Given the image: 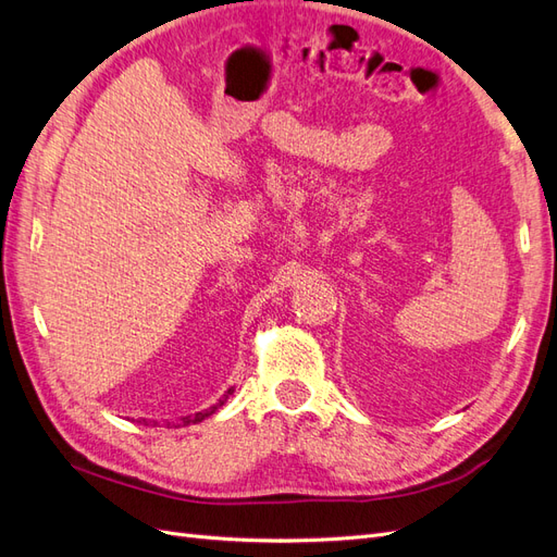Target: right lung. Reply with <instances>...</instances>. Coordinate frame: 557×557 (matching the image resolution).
<instances>
[{"instance_id":"right-lung-1","label":"right lung","mask_w":557,"mask_h":557,"mask_svg":"<svg viewBox=\"0 0 557 557\" xmlns=\"http://www.w3.org/2000/svg\"><path fill=\"white\" fill-rule=\"evenodd\" d=\"M232 392H234V387H232V389H228V392H226V395H224V397L220 399V404H216V406H212V409H206V411H198L196 416H186V418H184V425H188V423H200V420H206L208 416H212V413H214L216 409H220V406H222V404H224V401L228 399V395H232Z\"/></svg>"}]
</instances>
